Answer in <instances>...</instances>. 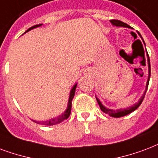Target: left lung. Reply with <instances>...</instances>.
Wrapping results in <instances>:
<instances>
[{
	"mask_svg": "<svg viewBox=\"0 0 158 158\" xmlns=\"http://www.w3.org/2000/svg\"><path fill=\"white\" fill-rule=\"evenodd\" d=\"M110 23H111L112 25L115 26V27H127V28H131L129 25H127V23H123V22H121V21H118V20H110ZM138 35L141 37V40L143 41V43L145 44V42L143 40V38L141 37V35L138 32ZM147 56H148V81H147V85H146V89H145V92L144 94L141 95V97L140 98V100H138V102H136L135 104L132 105L131 106H130V107H127V108H124V109H117V110H113V109H108L106 108V106L103 105L101 101H100L96 96V100L97 102L99 104V106L100 107V110H102L103 112H105L106 114L109 115L110 116H112V117H115V118H119V117H122V116H125V115H128L130 113H131L134 110H135L136 109L138 108L142 102V100L144 99L145 94H146V92L148 90V85H149V79H150V76H151V65H150V59H149V56H148V53L147 52Z\"/></svg>",
	"mask_w": 158,
	"mask_h": 158,
	"instance_id": "left-lung-1",
	"label": "left lung"
}]
</instances>
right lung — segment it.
Here are the masks:
<instances>
[{
  "instance_id": "obj_1",
  "label": "right lung",
  "mask_w": 158,
  "mask_h": 158,
  "mask_svg": "<svg viewBox=\"0 0 158 158\" xmlns=\"http://www.w3.org/2000/svg\"><path fill=\"white\" fill-rule=\"evenodd\" d=\"M43 25V24H38V25H35L33 27H31L29 29H27V31L24 32H27V31H31L32 29L37 28V27H39ZM23 33V34H24ZM76 87H77V84L73 85V88L71 89V90H70L69 93V101H68V106H67V109H66V110L64 112V113H62L61 115H58L57 117L52 118V119H50V120H48V121H35V120H32L33 122L37 124H42V125H44V126H53V125H57V124L61 123L62 121H64V120H66L69 118V116L70 115V113H71V107H72V100H73V98L74 97V94H75V89Z\"/></svg>"
}]
</instances>
